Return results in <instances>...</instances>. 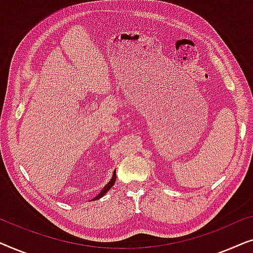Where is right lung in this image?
<instances>
[{
  "instance_id": "add662e5",
  "label": "right lung",
  "mask_w": 253,
  "mask_h": 253,
  "mask_svg": "<svg viewBox=\"0 0 253 253\" xmlns=\"http://www.w3.org/2000/svg\"><path fill=\"white\" fill-rule=\"evenodd\" d=\"M115 181H116V170H114V174H113V177H112V179H110V181H109L108 183H107V184H106L105 186H103V189L101 190V192H100L99 195L96 196L94 199H99V198H101L102 196H105L106 193L109 191L110 188H112V186L114 185V183H115Z\"/></svg>"
}]
</instances>
